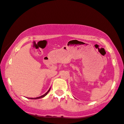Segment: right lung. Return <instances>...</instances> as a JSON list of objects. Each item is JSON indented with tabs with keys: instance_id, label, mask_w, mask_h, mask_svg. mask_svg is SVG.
Masks as SVG:
<instances>
[{
	"instance_id": "1",
	"label": "right lung",
	"mask_w": 124,
	"mask_h": 124,
	"mask_svg": "<svg viewBox=\"0 0 124 124\" xmlns=\"http://www.w3.org/2000/svg\"><path fill=\"white\" fill-rule=\"evenodd\" d=\"M50 89H49V90L47 92H46L45 94L41 95V96H40V97H37V98H30V99H39V98H43V97H45V96L48 94V93L49 92V91H50Z\"/></svg>"
}]
</instances>
